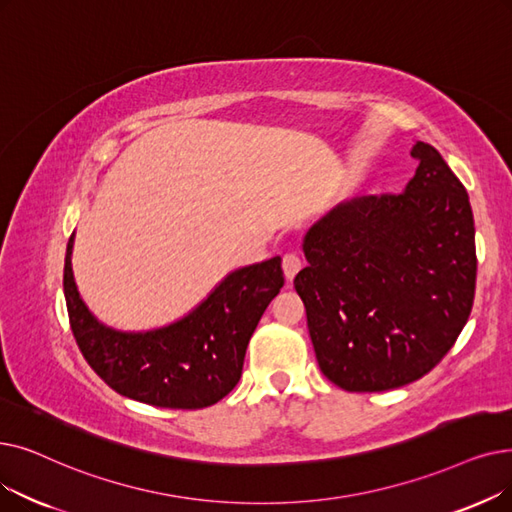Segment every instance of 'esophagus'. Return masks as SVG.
I'll return each mask as SVG.
<instances>
[{"mask_svg":"<svg viewBox=\"0 0 512 512\" xmlns=\"http://www.w3.org/2000/svg\"><path fill=\"white\" fill-rule=\"evenodd\" d=\"M301 265H303V261L297 253H286L282 259V270H284L286 280H293L297 276V272L301 270Z\"/></svg>","mask_w":512,"mask_h":512,"instance_id":"obj_1","label":"esophagus"}]
</instances>
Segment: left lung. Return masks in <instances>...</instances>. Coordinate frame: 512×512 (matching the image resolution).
Returning a JSON list of instances; mask_svg holds the SVG:
<instances>
[{"label":"left lung","instance_id":"obj_1","mask_svg":"<svg viewBox=\"0 0 512 512\" xmlns=\"http://www.w3.org/2000/svg\"><path fill=\"white\" fill-rule=\"evenodd\" d=\"M402 194L358 196L303 236L295 288L320 370L345 391L425 376L471 316L477 255L469 194L441 154L416 142Z\"/></svg>","mask_w":512,"mask_h":512}]
</instances>
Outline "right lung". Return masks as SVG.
Masks as SVG:
<instances>
[{
    "label": "right lung",
    "instance_id": "right-lung-1",
    "mask_svg": "<svg viewBox=\"0 0 512 512\" xmlns=\"http://www.w3.org/2000/svg\"><path fill=\"white\" fill-rule=\"evenodd\" d=\"M75 232L66 244L64 297L77 345L117 393L157 408L196 410L217 404L240 381L244 353L265 307L280 293V257L230 272L180 320L152 330L100 322L73 276Z\"/></svg>",
    "mask_w": 512,
    "mask_h": 512
}]
</instances>
